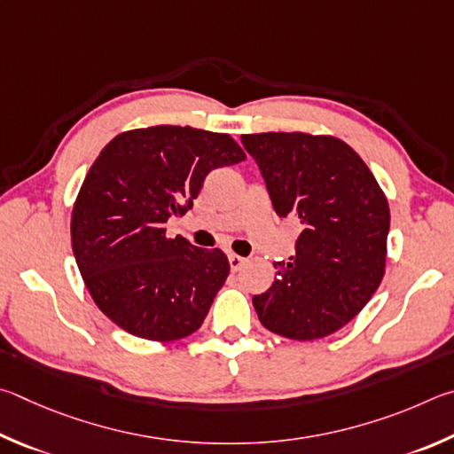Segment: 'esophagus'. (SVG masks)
<instances>
[{
    "label": "esophagus",
    "mask_w": 454,
    "mask_h": 454,
    "mask_svg": "<svg viewBox=\"0 0 454 454\" xmlns=\"http://www.w3.org/2000/svg\"><path fill=\"white\" fill-rule=\"evenodd\" d=\"M229 267H231V271H239V269L247 263V259L245 257H239V255H235V253H229Z\"/></svg>",
    "instance_id": "1"
}]
</instances>
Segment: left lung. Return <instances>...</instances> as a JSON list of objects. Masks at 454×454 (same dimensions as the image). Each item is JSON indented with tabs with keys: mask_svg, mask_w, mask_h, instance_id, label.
Wrapping results in <instances>:
<instances>
[{
	"mask_svg": "<svg viewBox=\"0 0 454 454\" xmlns=\"http://www.w3.org/2000/svg\"><path fill=\"white\" fill-rule=\"evenodd\" d=\"M279 217L303 231L289 263L253 297L263 327L311 340L327 337L369 303L385 275L391 213L363 159L345 141L309 133L241 135Z\"/></svg>",
	"mask_w": 454,
	"mask_h": 454,
	"instance_id": "1",
	"label": "left lung"
}]
</instances>
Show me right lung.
I'll return each mask as SVG.
<instances>
[{"instance_id":"add662e5","label":"right lung","mask_w":454,"mask_h":454,"mask_svg":"<svg viewBox=\"0 0 454 454\" xmlns=\"http://www.w3.org/2000/svg\"><path fill=\"white\" fill-rule=\"evenodd\" d=\"M245 161L227 133L157 125L111 139L79 189L71 247L85 287L123 331L149 340L195 333L229 275L165 223L193 207L209 171Z\"/></svg>"}]
</instances>
